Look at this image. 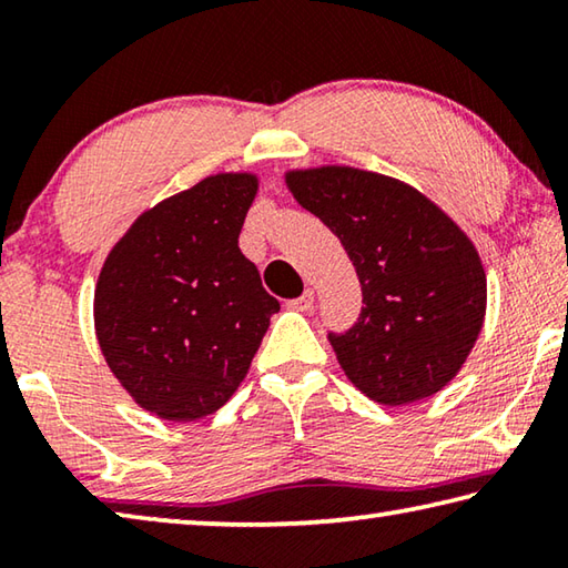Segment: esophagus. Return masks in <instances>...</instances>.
Instances as JSON below:
<instances>
[{"instance_id":"obj_1","label":"esophagus","mask_w":568,"mask_h":568,"mask_svg":"<svg viewBox=\"0 0 568 568\" xmlns=\"http://www.w3.org/2000/svg\"><path fill=\"white\" fill-rule=\"evenodd\" d=\"M313 303H315V293L311 291V287H307V291H305L301 297H295V301L287 303V307H293V311L305 313V311H311Z\"/></svg>"}]
</instances>
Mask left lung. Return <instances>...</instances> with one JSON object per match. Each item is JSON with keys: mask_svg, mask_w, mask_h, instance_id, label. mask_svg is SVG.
<instances>
[{"mask_svg": "<svg viewBox=\"0 0 568 568\" xmlns=\"http://www.w3.org/2000/svg\"><path fill=\"white\" fill-rule=\"evenodd\" d=\"M285 185L338 235L358 273L361 318L328 333L353 386L383 406L446 388L486 315V271L468 235L423 192L378 172L287 170Z\"/></svg>", "mask_w": 568, "mask_h": 568, "instance_id": "left-lung-1", "label": "left lung"}]
</instances>
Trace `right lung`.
Masks as SVG:
<instances>
[{
  "label": "right lung",
  "instance_id": "right-lung-1",
  "mask_svg": "<svg viewBox=\"0 0 568 568\" xmlns=\"http://www.w3.org/2000/svg\"><path fill=\"white\" fill-rule=\"evenodd\" d=\"M257 195L253 172H217L130 225L94 285V333L140 408L197 420L247 376L281 303L237 237Z\"/></svg>",
  "mask_w": 568,
  "mask_h": 568
}]
</instances>
